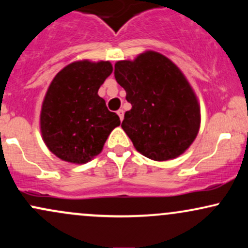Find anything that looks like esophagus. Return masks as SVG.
Returning a JSON list of instances; mask_svg holds the SVG:
<instances>
[{"mask_svg":"<svg viewBox=\"0 0 248 248\" xmlns=\"http://www.w3.org/2000/svg\"><path fill=\"white\" fill-rule=\"evenodd\" d=\"M116 113H118V115H119V118H120V120H121V121H122V120H124V110H122V109H119L118 111H116Z\"/></svg>","mask_w":248,"mask_h":248,"instance_id":"34e87169","label":"esophagus"}]
</instances>
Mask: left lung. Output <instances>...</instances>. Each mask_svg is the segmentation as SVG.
<instances>
[{
  "label": "left lung",
  "mask_w": 248,
  "mask_h": 248,
  "mask_svg": "<svg viewBox=\"0 0 248 248\" xmlns=\"http://www.w3.org/2000/svg\"><path fill=\"white\" fill-rule=\"evenodd\" d=\"M114 75L132 105L121 127L139 153L154 161L184 154L199 133L201 114L180 68L162 54L146 50L116 62Z\"/></svg>",
  "instance_id": "8db88e82"
}]
</instances>
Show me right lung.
Masks as SVG:
<instances>
[{
    "instance_id": "add662e5",
    "label": "right lung",
    "mask_w": 248,
    "mask_h": 248,
    "mask_svg": "<svg viewBox=\"0 0 248 248\" xmlns=\"http://www.w3.org/2000/svg\"><path fill=\"white\" fill-rule=\"evenodd\" d=\"M113 72L109 61H74L55 75L43 99L40 130L49 151L82 165L102 152L120 119L97 92Z\"/></svg>"
}]
</instances>
